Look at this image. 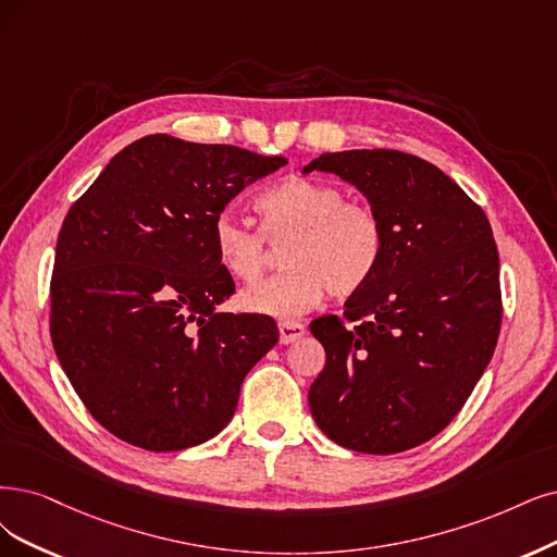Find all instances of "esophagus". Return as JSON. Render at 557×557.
Masks as SVG:
<instances>
[{"label": "esophagus", "mask_w": 557, "mask_h": 557, "mask_svg": "<svg viewBox=\"0 0 557 557\" xmlns=\"http://www.w3.org/2000/svg\"><path fill=\"white\" fill-rule=\"evenodd\" d=\"M305 333H307V327L298 321H282L280 323V342L282 344H294L300 337H305Z\"/></svg>", "instance_id": "1"}]
</instances>
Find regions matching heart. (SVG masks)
Segmentation results:
<instances>
[{
	"label": "heart",
	"instance_id": "heart-1",
	"mask_svg": "<svg viewBox=\"0 0 557 557\" xmlns=\"http://www.w3.org/2000/svg\"><path fill=\"white\" fill-rule=\"evenodd\" d=\"M263 232L284 247V273L240 294L243 310L294 319L312 310L331 289L356 294L374 277L385 250L381 218L358 201H346L333 183L292 176L259 201ZM213 247L222 268L240 282H257L268 265V242L250 222L222 211L213 222Z\"/></svg>",
	"mask_w": 557,
	"mask_h": 557
}]
</instances>
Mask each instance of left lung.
I'll use <instances>...</instances> for the list:
<instances>
[{
	"label": "left lung",
	"instance_id": "left-lung-1",
	"mask_svg": "<svg viewBox=\"0 0 557 557\" xmlns=\"http://www.w3.org/2000/svg\"><path fill=\"white\" fill-rule=\"evenodd\" d=\"M314 170L367 197L385 250L344 319L310 325L325 348L310 410L337 445L395 455L443 431L484 374L503 319L498 247L480 206L418 156L354 149L302 174Z\"/></svg>",
	"mask_w": 557,
	"mask_h": 557
}]
</instances>
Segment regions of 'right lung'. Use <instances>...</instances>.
Here are the masks:
<instances>
[{
	"mask_svg": "<svg viewBox=\"0 0 557 557\" xmlns=\"http://www.w3.org/2000/svg\"><path fill=\"white\" fill-rule=\"evenodd\" d=\"M286 164L230 144L147 135L119 151L61 224L50 335L77 397L121 441L151 451L230 424L247 372L277 344L234 294L213 222L247 183Z\"/></svg>",
	"mask_w": 557,
	"mask_h": 557,
	"instance_id": "obj_1",
	"label": "right lung"
}]
</instances>
